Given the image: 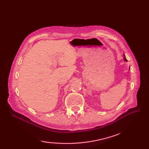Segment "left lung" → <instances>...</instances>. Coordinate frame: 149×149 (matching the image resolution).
<instances>
[{"mask_svg":"<svg viewBox=\"0 0 149 149\" xmlns=\"http://www.w3.org/2000/svg\"><path fill=\"white\" fill-rule=\"evenodd\" d=\"M123 56H124V60L125 61H126V62H127V59H126L125 56L124 55V54H123Z\"/></svg>","mask_w":149,"mask_h":149,"instance_id":"8db88e82","label":"left lung"}]
</instances>
